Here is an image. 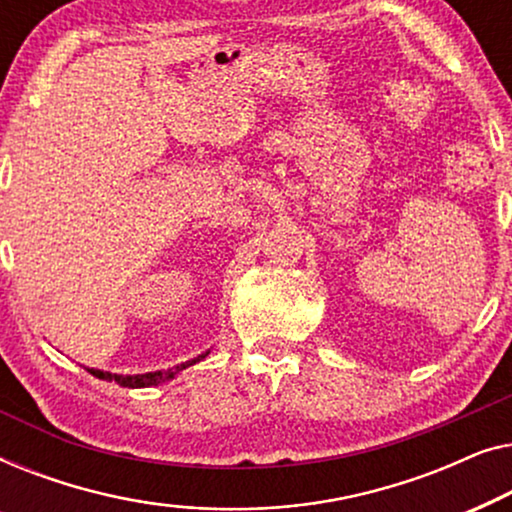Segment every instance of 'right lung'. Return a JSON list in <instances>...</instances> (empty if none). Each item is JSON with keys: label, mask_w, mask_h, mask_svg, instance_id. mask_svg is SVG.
<instances>
[{"label": "right lung", "mask_w": 512, "mask_h": 512, "mask_svg": "<svg viewBox=\"0 0 512 512\" xmlns=\"http://www.w3.org/2000/svg\"><path fill=\"white\" fill-rule=\"evenodd\" d=\"M207 356H209V349L207 352H202L200 356H195V359H191V361L179 363V366H172L165 370H153V373H142V375H118V373H107V370H100V368H86V370L90 375L100 377V380L116 382V384H121V387H128V389H142V387H158V384L174 380L181 370L195 366V363L207 359Z\"/></svg>", "instance_id": "right-lung-1"}]
</instances>
